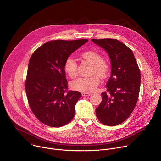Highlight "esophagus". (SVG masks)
<instances>
[{"label": "esophagus", "instance_id": "1", "mask_svg": "<svg viewBox=\"0 0 161 161\" xmlns=\"http://www.w3.org/2000/svg\"><path fill=\"white\" fill-rule=\"evenodd\" d=\"M81 95H82V96H91V94L90 93L83 92V93H81Z\"/></svg>", "mask_w": 161, "mask_h": 161}]
</instances>
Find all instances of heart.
<instances>
[{
	"label": "heart",
	"instance_id": "obj_1",
	"mask_svg": "<svg viewBox=\"0 0 161 161\" xmlns=\"http://www.w3.org/2000/svg\"><path fill=\"white\" fill-rule=\"evenodd\" d=\"M81 57L87 62L92 64V76L87 78H79L72 83L73 89L83 92H92L94 91L100 83L99 76L101 78H105L110 69L109 63L102 59L101 55L96 51L87 50L81 54ZM65 72L70 78H75L78 75V65L76 61L71 57H68L64 64Z\"/></svg>",
	"mask_w": 161,
	"mask_h": 161
}]
</instances>
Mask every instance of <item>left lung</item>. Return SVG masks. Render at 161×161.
Masks as SVG:
<instances>
[{
	"label": "left lung",
	"instance_id": "1",
	"mask_svg": "<svg viewBox=\"0 0 161 161\" xmlns=\"http://www.w3.org/2000/svg\"><path fill=\"white\" fill-rule=\"evenodd\" d=\"M104 48L111 59V75L96 109L103 124L117 125L133 111L139 97L141 73L132 50L116 39H92Z\"/></svg>",
	"mask_w": 161,
	"mask_h": 161
}]
</instances>
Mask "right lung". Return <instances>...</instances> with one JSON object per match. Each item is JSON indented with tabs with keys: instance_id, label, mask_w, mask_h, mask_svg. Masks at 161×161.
Returning a JSON list of instances; mask_svg holds the SVG:
<instances>
[{
	"instance_id": "right-lung-1",
	"label": "right lung",
	"mask_w": 161,
	"mask_h": 161,
	"mask_svg": "<svg viewBox=\"0 0 161 161\" xmlns=\"http://www.w3.org/2000/svg\"><path fill=\"white\" fill-rule=\"evenodd\" d=\"M88 41H50L32 53L25 91L31 111L42 124L58 127L74 118L75 105L81 95L80 92L68 90L64 64L69 56Z\"/></svg>"
}]
</instances>
